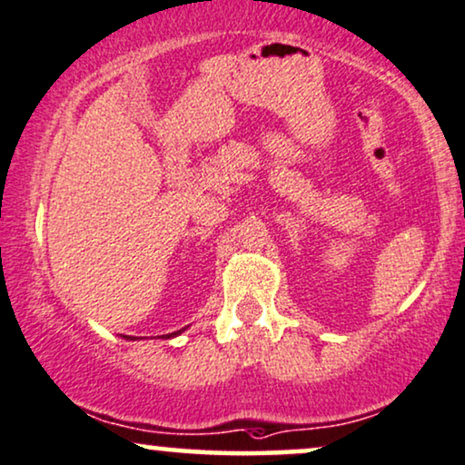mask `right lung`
<instances>
[{
  "mask_svg": "<svg viewBox=\"0 0 465 465\" xmlns=\"http://www.w3.org/2000/svg\"><path fill=\"white\" fill-rule=\"evenodd\" d=\"M176 334H179V331H172V334H168V336H176Z\"/></svg>",
  "mask_w": 465,
  "mask_h": 465,
  "instance_id": "obj_1",
  "label": "right lung"
}]
</instances>
